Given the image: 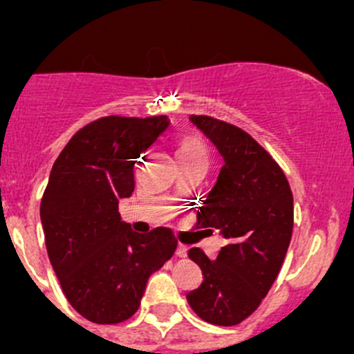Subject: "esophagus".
Here are the masks:
<instances>
[{"instance_id":"1","label":"esophagus","mask_w":354,"mask_h":354,"mask_svg":"<svg viewBox=\"0 0 354 354\" xmlns=\"http://www.w3.org/2000/svg\"><path fill=\"white\" fill-rule=\"evenodd\" d=\"M188 253V246L187 245H178L176 248V257H180V259H185Z\"/></svg>"}]
</instances>
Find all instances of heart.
Returning a JSON list of instances; mask_svg holds the SVG:
<instances>
[{
	"mask_svg": "<svg viewBox=\"0 0 354 354\" xmlns=\"http://www.w3.org/2000/svg\"><path fill=\"white\" fill-rule=\"evenodd\" d=\"M203 159L209 160V151H207L205 144L195 137H185L181 138L178 144V159Z\"/></svg>",
	"mask_w": 354,
	"mask_h": 354,
	"instance_id": "b5f03b06",
	"label": "heart"
}]
</instances>
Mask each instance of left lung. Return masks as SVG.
I'll use <instances>...</instances> for the list:
<instances>
[{"label": "left lung", "instance_id": "obj_1", "mask_svg": "<svg viewBox=\"0 0 354 354\" xmlns=\"http://www.w3.org/2000/svg\"><path fill=\"white\" fill-rule=\"evenodd\" d=\"M192 121L224 157L195 227L221 231L227 245L216 260L188 250L203 283L187 299L205 322L238 326L259 308L283 267L295 224L292 192L279 164L245 130L212 116L195 114Z\"/></svg>", "mask_w": 354, "mask_h": 354}]
</instances>
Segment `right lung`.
<instances>
[{
  "label": "right lung",
  "instance_id": "right-lung-1",
  "mask_svg": "<svg viewBox=\"0 0 354 354\" xmlns=\"http://www.w3.org/2000/svg\"><path fill=\"white\" fill-rule=\"evenodd\" d=\"M169 124L167 116H111L77 131L53 166L41 200L46 250L70 305L101 326L140 306L149 277L178 248L169 227L138 234L118 202L135 190V164Z\"/></svg>",
  "mask_w": 354,
  "mask_h": 354
}]
</instances>
